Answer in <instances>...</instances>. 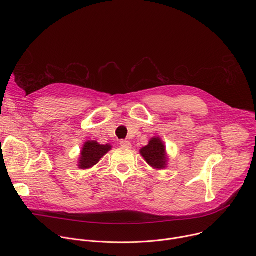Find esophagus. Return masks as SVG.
Listing matches in <instances>:
<instances>
[{
	"label": "esophagus",
	"mask_w": 256,
	"mask_h": 256,
	"mask_svg": "<svg viewBox=\"0 0 256 256\" xmlns=\"http://www.w3.org/2000/svg\"><path fill=\"white\" fill-rule=\"evenodd\" d=\"M120 147L124 149H130L132 148V144L128 140H122L120 142Z\"/></svg>",
	"instance_id": "esophagus-1"
}]
</instances>
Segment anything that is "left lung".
Returning <instances> with one entry per match:
<instances>
[{
  "label": "left lung",
  "mask_w": 256,
  "mask_h": 256,
  "mask_svg": "<svg viewBox=\"0 0 256 256\" xmlns=\"http://www.w3.org/2000/svg\"><path fill=\"white\" fill-rule=\"evenodd\" d=\"M140 154L146 162L156 170H163L168 165L166 146L160 136H153L149 144L140 150Z\"/></svg>",
  "instance_id": "8db88e82"
}]
</instances>
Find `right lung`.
Segmentation results:
<instances>
[{"instance_id": "add662e5", "label": "right lung", "mask_w": 256, "mask_h": 256, "mask_svg": "<svg viewBox=\"0 0 256 256\" xmlns=\"http://www.w3.org/2000/svg\"><path fill=\"white\" fill-rule=\"evenodd\" d=\"M112 149V146L106 144H101L96 140H87L84 142L78 160L80 169H90L95 166L100 159Z\"/></svg>"}]
</instances>
